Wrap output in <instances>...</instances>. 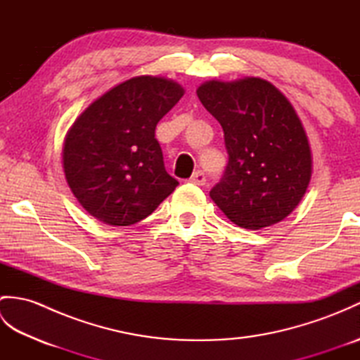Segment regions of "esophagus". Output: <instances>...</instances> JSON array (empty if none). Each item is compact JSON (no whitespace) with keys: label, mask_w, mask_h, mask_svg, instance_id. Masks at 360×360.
Segmentation results:
<instances>
[{"label":"esophagus","mask_w":360,"mask_h":360,"mask_svg":"<svg viewBox=\"0 0 360 360\" xmlns=\"http://www.w3.org/2000/svg\"><path fill=\"white\" fill-rule=\"evenodd\" d=\"M190 182L196 186H204L205 184V174L202 172H196L193 173L192 178H190Z\"/></svg>","instance_id":"obj_1"}]
</instances>
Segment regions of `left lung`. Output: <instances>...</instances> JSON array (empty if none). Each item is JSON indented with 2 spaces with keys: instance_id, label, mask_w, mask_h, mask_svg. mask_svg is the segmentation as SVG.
<instances>
[{
  "instance_id": "1",
  "label": "left lung",
  "mask_w": 360,
  "mask_h": 360,
  "mask_svg": "<svg viewBox=\"0 0 360 360\" xmlns=\"http://www.w3.org/2000/svg\"><path fill=\"white\" fill-rule=\"evenodd\" d=\"M196 94L223 127L229 155L210 198L240 227L280 223L302 201L312 173L308 136L294 106L258 77L210 80Z\"/></svg>"
}]
</instances>
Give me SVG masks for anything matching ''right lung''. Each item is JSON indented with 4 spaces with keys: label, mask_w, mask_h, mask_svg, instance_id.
<instances>
[{
    "label": "right lung",
    "mask_w": 360,
    "mask_h": 360,
    "mask_svg": "<svg viewBox=\"0 0 360 360\" xmlns=\"http://www.w3.org/2000/svg\"><path fill=\"white\" fill-rule=\"evenodd\" d=\"M182 96L173 80L141 75L111 88L75 119L63 170L89 215L110 226L136 224L179 184L165 172L155 129Z\"/></svg>",
    "instance_id": "1"
}]
</instances>
